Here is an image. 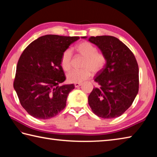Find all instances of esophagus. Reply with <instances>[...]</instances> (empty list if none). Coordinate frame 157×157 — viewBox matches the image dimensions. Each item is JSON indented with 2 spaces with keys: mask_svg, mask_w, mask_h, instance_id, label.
<instances>
[{
  "mask_svg": "<svg viewBox=\"0 0 157 157\" xmlns=\"http://www.w3.org/2000/svg\"><path fill=\"white\" fill-rule=\"evenodd\" d=\"M81 85H82V83H74V86H75V87H80Z\"/></svg>",
  "mask_w": 157,
  "mask_h": 157,
  "instance_id": "obj_1",
  "label": "esophagus"
}]
</instances>
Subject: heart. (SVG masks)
Returning a JSON list of instances; mask_svg holds the SVG:
<instances>
[{
  "label": "heart",
  "instance_id": "b5f03b06",
  "mask_svg": "<svg viewBox=\"0 0 157 157\" xmlns=\"http://www.w3.org/2000/svg\"><path fill=\"white\" fill-rule=\"evenodd\" d=\"M75 50L80 56L85 58L80 70H73L67 74V81L70 83H82L88 79L92 74H97L105 67L106 56L98 52L97 47L89 42L83 41L75 47ZM60 65L65 71H69L72 65V54L70 49L63 52L60 58Z\"/></svg>",
  "mask_w": 157,
  "mask_h": 157
}]
</instances>
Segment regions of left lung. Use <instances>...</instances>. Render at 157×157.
<instances>
[{"instance_id":"left-lung-1","label":"left lung","mask_w":157,"mask_h":157,"mask_svg":"<svg viewBox=\"0 0 157 157\" xmlns=\"http://www.w3.org/2000/svg\"><path fill=\"white\" fill-rule=\"evenodd\" d=\"M88 40L97 45L107 59L105 67L94 77L98 87L89 95V105L96 115L103 119L120 117L132 105L139 92L136 58L116 37L91 36Z\"/></svg>"}]
</instances>
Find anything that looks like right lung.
Instances as JSON below:
<instances>
[{
    "label": "right lung",
    "instance_id": "1",
    "mask_svg": "<svg viewBox=\"0 0 157 157\" xmlns=\"http://www.w3.org/2000/svg\"><path fill=\"white\" fill-rule=\"evenodd\" d=\"M78 36L45 35L24 49L16 66L13 88L27 113L38 119L54 117L66 106L73 84L63 85V52Z\"/></svg>",
    "mask_w": 157,
    "mask_h": 157
}]
</instances>
